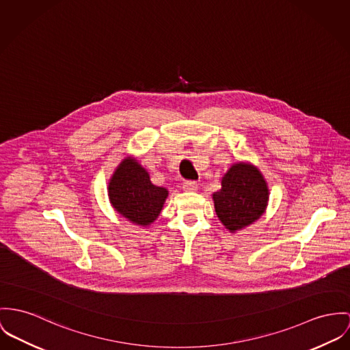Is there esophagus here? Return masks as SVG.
<instances>
[{
    "label": "esophagus",
    "mask_w": 350,
    "mask_h": 350,
    "mask_svg": "<svg viewBox=\"0 0 350 350\" xmlns=\"http://www.w3.org/2000/svg\"><path fill=\"white\" fill-rule=\"evenodd\" d=\"M184 190L185 191H197V189H198V184L197 183H194V181H187L185 184H184Z\"/></svg>",
    "instance_id": "obj_1"
}]
</instances>
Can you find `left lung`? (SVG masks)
Masks as SVG:
<instances>
[{
  "mask_svg": "<svg viewBox=\"0 0 350 350\" xmlns=\"http://www.w3.org/2000/svg\"><path fill=\"white\" fill-rule=\"evenodd\" d=\"M215 215L230 232L242 230L261 218L269 202L265 177L250 162H236L221 180V189L212 196Z\"/></svg>",
  "mask_w": 350,
  "mask_h": 350,
  "instance_id": "left-lung-1",
  "label": "left lung"
}]
</instances>
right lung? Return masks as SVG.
Listing matches in <instances>:
<instances>
[{
    "mask_svg": "<svg viewBox=\"0 0 350 350\" xmlns=\"http://www.w3.org/2000/svg\"><path fill=\"white\" fill-rule=\"evenodd\" d=\"M113 209L137 226L148 228L161 213L167 189L153 185L148 170L133 156L122 159L109 178Z\"/></svg>",
    "mask_w": 350,
    "mask_h": 350,
    "instance_id": "add662e5",
    "label": "right lung"
}]
</instances>
